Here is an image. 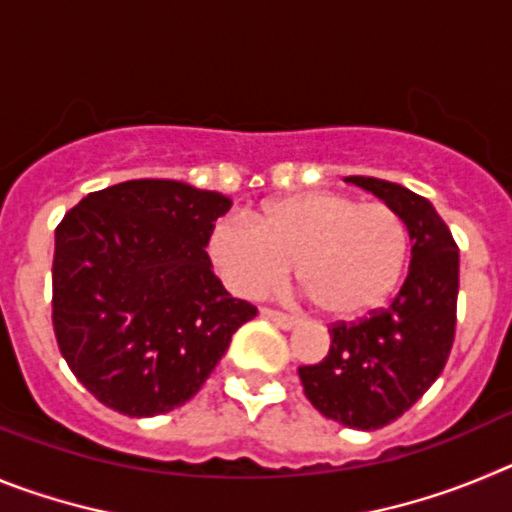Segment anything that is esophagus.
Masks as SVG:
<instances>
[{
  "label": "esophagus",
  "instance_id": "34e87169",
  "mask_svg": "<svg viewBox=\"0 0 512 512\" xmlns=\"http://www.w3.org/2000/svg\"><path fill=\"white\" fill-rule=\"evenodd\" d=\"M261 315H264L266 320H271V323H277L279 328H284V330H292L300 325V318H295V315H287V312L271 310V307H264V310H261Z\"/></svg>",
  "mask_w": 512,
  "mask_h": 512
}]
</instances>
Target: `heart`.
Wrapping results in <instances>:
<instances>
[{"instance_id": "heart-1", "label": "heart", "mask_w": 512, "mask_h": 512, "mask_svg": "<svg viewBox=\"0 0 512 512\" xmlns=\"http://www.w3.org/2000/svg\"><path fill=\"white\" fill-rule=\"evenodd\" d=\"M408 253V228L390 205L341 192L289 194L259 220L233 212L210 230L212 264L233 292L264 295L297 264L312 302L338 320L364 318L390 300Z\"/></svg>"}]
</instances>
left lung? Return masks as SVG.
I'll list each match as a JSON object with an SVG mask.
<instances>
[{"label": "left lung", "mask_w": 512, "mask_h": 512, "mask_svg": "<svg viewBox=\"0 0 512 512\" xmlns=\"http://www.w3.org/2000/svg\"><path fill=\"white\" fill-rule=\"evenodd\" d=\"M405 220L413 241L408 279L390 307L330 328L320 364L300 366L312 408L336 423L377 431L410 410L443 372L454 346L459 248L431 202L395 182L346 176Z\"/></svg>", "instance_id": "1"}]
</instances>
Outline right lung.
Listing matches in <instances>:
<instances>
[{
    "mask_svg": "<svg viewBox=\"0 0 512 512\" xmlns=\"http://www.w3.org/2000/svg\"><path fill=\"white\" fill-rule=\"evenodd\" d=\"M230 205L174 179H133L87 194L58 223L53 330L102 405L130 418L179 408L256 318L205 251Z\"/></svg>",
    "mask_w": 512,
    "mask_h": 512,
    "instance_id": "1",
    "label": "right lung"
}]
</instances>
